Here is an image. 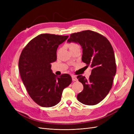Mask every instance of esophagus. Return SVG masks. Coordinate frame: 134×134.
<instances>
[{
	"instance_id": "esophagus-1",
	"label": "esophagus",
	"mask_w": 134,
	"mask_h": 134,
	"mask_svg": "<svg viewBox=\"0 0 134 134\" xmlns=\"http://www.w3.org/2000/svg\"><path fill=\"white\" fill-rule=\"evenodd\" d=\"M71 77H72V80H73V81H76L77 80V78H76V77L75 75H72L71 76Z\"/></svg>"
}]
</instances>
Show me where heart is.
Wrapping results in <instances>:
<instances>
[{
    "mask_svg": "<svg viewBox=\"0 0 134 134\" xmlns=\"http://www.w3.org/2000/svg\"><path fill=\"white\" fill-rule=\"evenodd\" d=\"M69 47L70 49H71V48H75V47H79V46L77 43H70L69 44Z\"/></svg>",
    "mask_w": 134,
    "mask_h": 134,
    "instance_id": "b5f03b06",
    "label": "heart"
}]
</instances>
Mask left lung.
Segmentation results:
<instances>
[{
	"instance_id": "left-lung-1",
	"label": "left lung",
	"mask_w": 134,
	"mask_h": 134,
	"mask_svg": "<svg viewBox=\"0 0 134 134\" xmlns=\"http://www.w3.org/2000/svg\"><path fill=\"white\" fill-rule=\"evenodd\" d=\"M68 42L80 44L83 62L92 69L88 79L82 75L77 76L84 87L77 99L84 104H98L110 91L116 75V60L111 44L104 36L91 30L71 34Z\"/></svg>"
}]
</instances>
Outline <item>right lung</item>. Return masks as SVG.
Segmentation results:
<instances>
[{"instance_id": "add662e5", "label": "right lung", "mask_w": 134, "mask_h": 134, "mask_svg": "<svg viewBox=\"0 0 134 134\" xmlns=\"http://www.w3.org/2000/svg\"><path fill=\"white\" fill-rule=\"evenodd\" d=\"M69 36L41 34L32 39L20 55L18 67L22 82L31 98L40 106L50 107L61 100L65 88L72 82L71 76L59 77L51 69L57 59V48Z\"/></svg>"}]
</instances>
